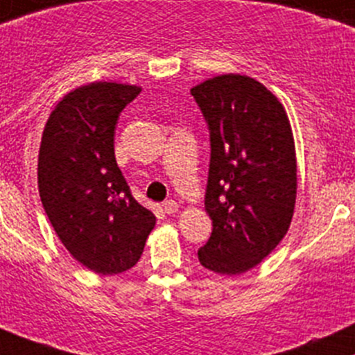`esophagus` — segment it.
<instances>
[{"mask_svg":"<svg viewBox=\"0 0 355 355\" xmlns=\"http://www.w3.org/2000/svg\"><path fill=\"white\" fill-rule=\"evenodd\" d=\"M162 209L165 210V214H175L178 210V204L175 200H166L163 202Z\"/></svg>","mask_w":355,"mask_h":355,"instance_id":"1","label":"esophagus"}]
</instances>
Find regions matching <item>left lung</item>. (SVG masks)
Returning <instances> with one entry per match:
<instances>
[{
    "label": "left lung",
    "mask_w": 355,
    "mask_h": 355,
    "mask_svg": "<svg viewBox=\"0 0 355 355\" xmlns=\"http://www.w3.org/2000/svg\"><path fill=\"white\" fill-rule=\"evenodd\" d=\"M190 92L210 133L205 210L212 234L198 261L219 275H241L290 229L297 202L290 119L278 97L241 73L212 77Z\"/></svg>",
    "instance_id": "1"
}]
</instances>
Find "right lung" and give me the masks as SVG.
I'll return each mask as SVG.
<instances>
[{
    "instance_id": "1",
    "label": "right lung",
    "mask_w": 355,
    "mask_h": 355,
    "mask_svg": "<svg viewBox=\"0 0 355 355\" xmlns=\"http://www.w3.org/2000/svg\"><path fill=\"white\" fill-rule=\"evenodd\" d=\"M141 87L92 83L50 112L38 153V192L53 231L87 270L133 268L157 217L139 205L114 157V130Z\"/></svg>"
}]
</instances>
